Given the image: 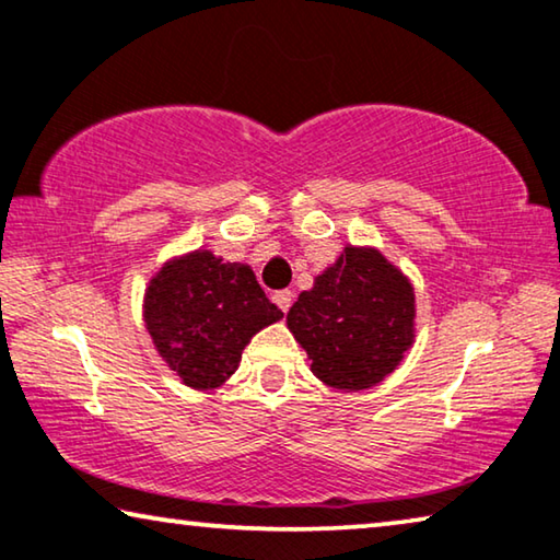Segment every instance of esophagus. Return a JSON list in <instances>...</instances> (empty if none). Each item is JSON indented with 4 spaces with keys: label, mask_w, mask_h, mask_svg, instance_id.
<instances>
[{
    "label": "esophagus",
    "mask_w": 560,
    "mask_h": 560,
    "mask_svg": "<svg viewBox=\"0 0 560 560\" xmlns=\"http://www.w3.org/2000/svg\"><path fill=\"white\" fill-rule=\"evenodd\" d=\"M272 300H275V305L282 310V313H288L290 305H292V292L290 290H278L272 295Z\"/></svg>",
    "instance_id": "1"
}]
</instances>
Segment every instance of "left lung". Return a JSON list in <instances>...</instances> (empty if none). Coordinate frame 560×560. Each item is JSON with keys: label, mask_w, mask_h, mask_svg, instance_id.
Instances as JSON below:
<instances>
[{"label": "left lung", "mask_w": 560, "mask_h": 560, "mask_svg": "<svg viewBox=\"0 0 560 560\" xmlns=\"http://www.w3.org/2000/svg\"><path fill=\"white\" fill-rule=\"evenodd\" d=\"M416 295L377 250L346 247L332 268L300 292L288 328L313 373L338 390H363L390 375L412 346Z\"/></svg>", "instance_id": "left-lung-1"}]
</instances>
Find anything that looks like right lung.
Wrapping results in <instances>:
<instances>
[{"label":"right lung","mask_w":560,"mask_h":560,"mask_svg":"<svg viewBox=\"0 0 560 560\" xmlns=\"http://www.w3.org/2000/svg\"><path fill=\"white\" fill-rule=\"evenodd\" d=\"M280 317L247 265L208 250L167 262L144 295L154 348L197 390L225 383L253 335Z\"/></svg>","instance_id":"add662e5"}]
</instances>
